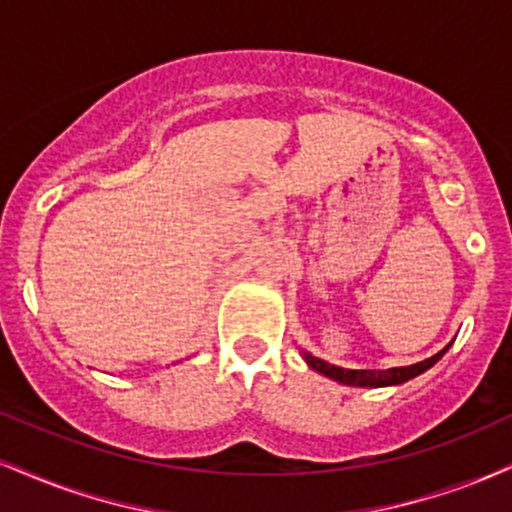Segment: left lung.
<instances>
[{
    "mask_svg": "<svg viewBox=\"0 0 512 512\" xmlns=\"http://www.w3.org/2000/svg\"><path fill=\"white\" fill-rule=\"evenodd\" d=\"M446 351H449V346H446V349H441L439 353H434L432 358H425V361H420V363L406 365V368H389V370H344V368H337V365L320 361V358L311 356V353H304V358L313 370L323 372V375L332 377V380H337L342 384H349V387H389V384L408 382L410 377L420 375V372L432 368V365L437 363Z\"/></svg>",
    "mask_w": 512,
    "mask_h": 512,
    "instance_id": "left-lung-1",
    "label": "left lung"
}]
</instances>
